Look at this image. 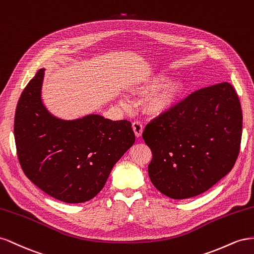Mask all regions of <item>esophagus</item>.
Returning a JSON list of instances; mask_svg holds the SVG:
<instances>
[{"mask_svg": "<svg viewBox=\"0 0 254 254\" xmlns=\"http://www.w3.org/2000/svg\"><path fill=\"white\" fill-rule=\"evenodd\" d=\"M132 127H133V131L136 135V137H140L141 134H142V131H143V127L141 125L140 121H134L132 123Z\"/></svg>", "mask_w": 254, "mask_h": 254, "instance_id": "obj_1", "label": "esophagus"}]
</instances>
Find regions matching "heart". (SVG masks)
Here are the masks:
<instances>
[{
  "label": "heart",
  "mask_w": 254,
  "mask_h": 254,
  "mask_svg": "<svg viewBox=\"0 0 254 254\" xmlns=\"http://www.w3.org/2000/svg\"><path fill=\"white\" fill-rule=\"evenodd\" d=\"M167 77L156 75L149 79L147 86L156 87L163 85ZM185 92V84L182 81H173L163 85L149 101V110L154 114H162L175 106Z\"/></svg>",
  "instance_id": "heart-1"
}]
</instances>
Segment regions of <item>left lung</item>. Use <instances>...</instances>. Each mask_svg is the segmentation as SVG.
Masks as SVG:
<instances>
[{"label": "left lung", "mask_w": 254, "mask_h": 254, "mask_svg": "<svg viewBox=\"0 0 254 254\" xmlns=\"http://www.w3.org/2000/svg\"><path fill=\"white\" fill-rule=\"evenodd\" d=\"M242 132V106L230 83L190 93L148 123L142 133L152 151V184L172 199L206 191L233 168Z\"/></svg>", "instance_id": "left-lung-1"}]
</instances>
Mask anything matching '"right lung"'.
Here are the masks:
<instances>
[{
  "label": "right lung",
  "instance_id": "1",
  "mask_svg": "<svg viewBox=\"0 0 254 254\" xmlns=\"http://www.w3.org/2000/svg\"><path fill=\"white\" fill-rule=\"evenodd\" d=\"M45 69L21 93L14 115L17 155L25 176L42 191L67 203L97 195L121 156L133 146L131 122L100 115L62 120L41 101Z\"/></svg>",
  "mask_w": 254,
  "mask_h": 254
}]
</instances>
